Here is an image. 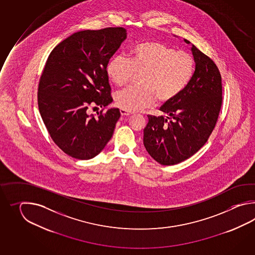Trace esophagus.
<instances>
[{"instance_id":"obj_1","label":"esophagus","mask_w":255,"mask_h":255,"mask_svg":"<svg viewBox=\"0 0 255 255\" xmlns=\"http://www.w3.org/2000/svg\"><path fill=\"white\" fill-rule=\"evenodd\" d=\"M120 114L122 115V116H130L131 113L128 112V111H127V110H124V109H120Z\"/></svg>"}]
</instances>
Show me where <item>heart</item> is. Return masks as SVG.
<instances>
[{
    "label": "heart",
    "mask_w": 255,
    "mask_h": 255,
    "mask_svg": "<svg viewBox=\"0 0 255 255\" xmlns=\"http://www.w3.org/2000/svg\"><path fill=\"white\" fill-rule=\"evenodd\" d=\"M109 80L116 87L127 86L140 75L141 87H130L117 93L115 102L129 112L154 107L157 98L169 103L190 85L195 73L192 54L157 41H142L130 49L129 57L115 55L106 66Z\"/></svg>",
    "instance_id": "1"
}]
</instances>
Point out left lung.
I'll use <instances>...</instances> for the list:
<instances>
[{
	"label": "left lung",
	"instance_id": "8db88e82",
	"mask_svg": "<svg viewBox=\"0 0 255 255\" xmlns=\"http://www.w3.org/2000/svg\"><path fill=\"white\" fill-rule=\"evenodd\" d=\"M191 51L196 65L190 85L175 100L160 108L167 118L148 115L144 128L146 151L161 165L182 162L199 151L214 129L222 107L220 71L193 44Z\"/></svg>",
	"mask_w": 255,
	"mask_h": 255
}]
</instances>
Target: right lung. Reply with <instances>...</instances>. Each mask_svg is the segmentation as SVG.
I'll return each mask as SVG.
<instances>
[{
    "instance_id": "obj_1",
    "label": "right lung",
    "mask_w": 255,
    "mask_h": 255,
    "mask_svg": "<svg viewBox=\"0 0 255 255\" xmlns=\"http://www.w3.org/2000/svg\"><path fill=\"white\" fill-rule=\"evenodd\" d=\"M127 38L123 27L73 33L49 54L39 81V111L54 143L68 156L90 159L112 137L120 109L87 114L113 101L106 73L109 59Z\"/></svg>"
}]
</instances>
